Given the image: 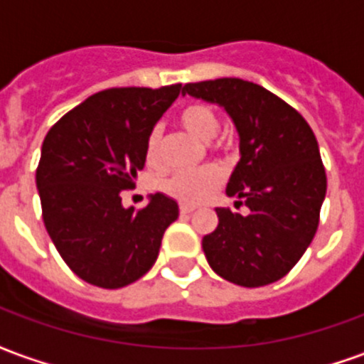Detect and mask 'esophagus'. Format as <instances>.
Returning a JSON list of instances; mask_svg holds the SVG:
<instances>
[{"label": "esophagus", "mask_w": 364, "mask_h": 364, "mask_svg": "<svg viewBox=\"0 0 364 364\" xmlns=\"http://www.w3.org/2000/svg\"><path fill=\"white\" fill-rule=\"evenodd\" d=\"M195 210V206H191V205H181L179 206V213L181 214H191Z\"/></svg>", "instance_id": "esophagus-1"}]
</instances>
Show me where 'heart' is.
<instances>
[{
	"label": "heart",
	"instance_id": "heart-1",
	"mask_svg": "<svg viewBox=\"0 0 364 364\" xmlns=\"http://www.w3.org/2000/svg\"><path fill=\"white\" fill-rule=\"evenodd\" d=\"M181 127L198 138L200 142H210L220 130V119L210 105L193 103L187 105L179 112ZM218 150H224L226 144H218ZM144 158L148 166H158L161 159V128L154 127L146 136L144 144ZM224 183V173L218 167L208 166L198 171H179L166 177L161 181V191L183 205H200L213 197Z\"/></svg>",
	"mask_w": 364,
	"mask_h": 364
}]
</instances>
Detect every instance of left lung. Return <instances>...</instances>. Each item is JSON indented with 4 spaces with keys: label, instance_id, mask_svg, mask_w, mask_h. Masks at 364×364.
Listing matches in <instances>:
<instances>
[{
    "label": "left lung",
    "instance_id": "1",
    "mask_svg": "<svg viewBox=\"0 0 364 364\" xmlns=\"http://www.w3.org/2000/svg\"><path fill=\"white\" fill-rule=\"evenodd\" d=\"M224 107L240 136V161L226 195L247 216L216 208L218 226L203 237L206 261L222 279L255 289L279 281L312 244L328 179L318 140L281 97L237 77L187 83L183 95Z\"/></svg>",
    "mask_w": 364,
    "mask_h": 364
}]
</instances>
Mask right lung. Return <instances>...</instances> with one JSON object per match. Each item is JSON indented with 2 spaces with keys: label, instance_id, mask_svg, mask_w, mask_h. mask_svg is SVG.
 I'll list each match as a JSON object with an SVG mask.
<instances>
[{
  "label": "right lung",
  "instance_id": "1",
  "mask_svg": "<svg viewBox=\"0 0 364 364\" xmlns=\"http://www.w3.org/2000/svg\"><path fill=\"white\" fill-rule=\"evenodd\" d=\"M181 90L175 83L99 91L44 138L36 167L44 226L68 267L90 284L120 289L144 277L179 216L161 193L140 210L124 208L120 193L134 187L146 136Z\"/></svg>",
  "mask_w": 364,
  "mask_h": 364
}]
</instances>
